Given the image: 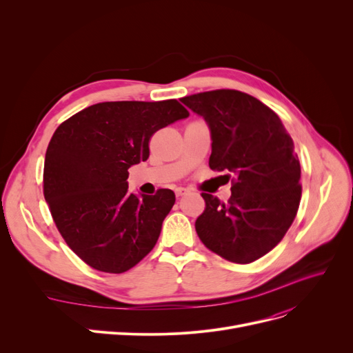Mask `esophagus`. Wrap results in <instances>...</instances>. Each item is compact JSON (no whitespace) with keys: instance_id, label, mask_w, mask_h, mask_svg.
<instances>
[{"instance_id":"esophagus-1","label":"esophagus","mask_w":353,"mask_h":353,"mask_svg":"<svg viewBox=\"0 0 353 353\" xmlns=\"http://www.w3.org/2000/svg\"><path fill=\"white\" fill-rule=\"evenodd\" d=\"M174 193H176V196H177V197H181V196H184V194H188V193H189V190H188V189H184V188H177V189L174 190Z\"/></svg>"}]
</instances>
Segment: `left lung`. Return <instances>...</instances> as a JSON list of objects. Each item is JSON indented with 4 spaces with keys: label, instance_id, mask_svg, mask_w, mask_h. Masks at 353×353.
<instances>
[{
    "label": "left lung",
    "instance_id": "obj_1",
    "mask_svg": "<svg viewBox=\"0 0 353 353\" xmlns=\"http://www.w3.org/2000/svg\"><path fill=\"white\" fill-rule=\"evenodd\" d=\"M206 120L212 170L228 172V203L201 193L205 212L196 232L209 250L246 265L281 242L298 213L301 163L293 140L272 108L237 90H213L180 99Z\"/></svg>",
    "mask_w": 353,
    "mask_h": 353
}]
</instances>
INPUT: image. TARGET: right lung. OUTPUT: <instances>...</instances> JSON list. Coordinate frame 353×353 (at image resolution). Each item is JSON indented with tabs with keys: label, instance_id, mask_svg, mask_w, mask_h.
Wrapping results in <instances>:
<instances>
[{
	"label": "right lung",
	"instance_id": "right-lung-1",
	"mask_svg": "<svg viewBox=\"0 0 353 353\" xmlns=\"http://www.w3.org/2000/svg\"><path fill=\"white\" fill-rule=\"evenodd\" d=\"M189 111L177 100L105 101L55 130L44 161V197L55 226L84 263L123 273L152 252L176 197L128 193V167L145 161L157 130Z\"/></svg>",
	"mask_w": 353,
	"mask_h": 353
}]
</instances>
